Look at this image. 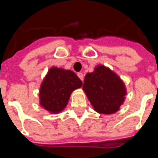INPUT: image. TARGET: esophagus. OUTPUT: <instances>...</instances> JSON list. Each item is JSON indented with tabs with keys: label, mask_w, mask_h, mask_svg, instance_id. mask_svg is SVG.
<instances>
[{
	"label": "esophagus",
	"mask_w": 158,
	"mask_h": 158,
	"mask_svg": "<svg viewBox=\"0 0 158 158\" xmlns=\"http://www.w3.org/2000/svg\"><path fill=\"white\" fill-rule=\"evenodd\" d=\"M77 75H78V77H79V79H81L82 81H84V74H83V73H81V72H79V73L77 74Z\"/></svg>",
	"instance_id": "34e87169"
}]
</instances>
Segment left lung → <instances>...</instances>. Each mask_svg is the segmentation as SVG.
Here are the masks:
<instances>
[{
    "label": "left lung",
    "instance_id": "obj_1",
    "mask_svg": "<svg viewBox=\"0 0 158 158\" xmlns=\"http://www.w3.org/2000/svg\"><path fill=\"white\" fill-rule=\"evenodd\" d=\"M83 90L94 106L102 114L116 112L125 101L126 89L117 74L104 65H98L84 78Z\"/></svg>",
    "mask_w": 158,
    "mask_h": 158
}]
</instances>
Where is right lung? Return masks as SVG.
I'll return each mask as SVG.
<instances>
[{"instance_id": "1", "label": "right lung", "mask_w": 158, "mask_h": 158, "mask_svg": "<svg viewBox=\"0 0 158 158\" xmlns=\"http://www.w3.org/2000/svg\"><path fill=\"white\" fill-rule=\"evenodd\" d=\"M82 81L71 70L52 67L41 84L40 105L53 114L66 106L70 94L82 86Z\"/></svg>"}]
</instances>
